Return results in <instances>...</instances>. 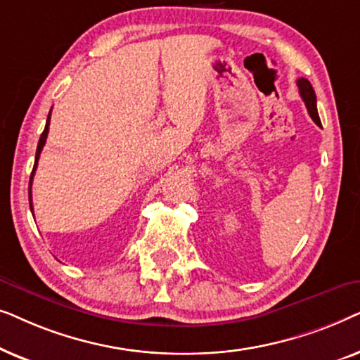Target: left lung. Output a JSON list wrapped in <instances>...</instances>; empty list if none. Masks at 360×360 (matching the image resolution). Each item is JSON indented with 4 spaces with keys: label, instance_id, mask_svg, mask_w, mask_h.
<instances>
[{
    "label": "left lung",
    "instance_id": "left-lung-1",
    "mask_svg": "<svg viewBox=\"0 0 360 360\" xmlns=\"http://www.w3.org/2000/svg\"><path fill=\"white\" fill-rule=\"evenodd\" d=\"M297 85L300 90V96H302L304 105H307V110L309 112V116H311V120L316 122L318 126H321V121H319L318 110H316V95H314L311 83H309L307 78H298Z\"/></svg>",
    "mask_w": 360,
    "mask_h": 360
}]
</instances>
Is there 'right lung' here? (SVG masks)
<instances>
[{"label":"right lung","instance_id":"right-lung-1","mask_svg":"<svg viewBox=\"0 0 360 360\" xmlns=\"http://www.w3.org/2000/svg\"><path fill=\"white\" fill-rule=\"evenodd\" d=\"M49 124H51V112H49V116H47V122H46V127H44V132L41 134V139H39L37 150H36V162H34V169H32V174H31V180H29V206H31V211H32L31 185H32V179H34V172H36V167H37V160H39V157H41V152H42L44 144H46V139H47V134H49Z\"/></svg>","mask_w":360,"mask_h":360}]
</instances>
